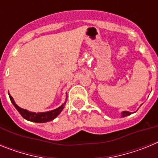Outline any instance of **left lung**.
<instances>
[{
	"instance_id": "left-lung-1",
	"label": "left lung",
	"mask_w": 158,
	"mask_h": 158,
	"mask_svg": "<svg viewBox=\"0 0 158 158\" xmlns=\"http://www.w3.org/2000/svg\"><path fill=\"white\" fill-rule=\"evenodd\" d=\"M131 115V112H130V111H123L121 112V116L122 117H125V116H127V115Z\"/></svg>"
}]
</instances>
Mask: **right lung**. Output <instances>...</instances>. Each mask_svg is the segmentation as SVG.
<instances>
[{
  "label": "right lung",
  "mask_w": 158,
  "mask_h": 158,
  "mask_svg": "<svg viewBox=\"0 0 158 158\" xmlns=\"http://www.w3.org/2000/svg\"><path fill=\"white\" fill-rule=\"evenodd\" d=\"M8 95H9V98H10L11 102L12 103L14 107H16V109L19 111V113L23 116V118H25V119H27L28 121H31V122L39 123H43L50 122V121L54 120V118H56L60 113L62 112L64 107H65L67 100L66 96V99H65V101L64 102V104H62V105L58 107V108H56V109L51 110V111H45V112H32V111H29L27 110L19 107L15 103L12 96H10V94Z\"/></svg>",
  "instance_id": "1"
}]
</instances>
